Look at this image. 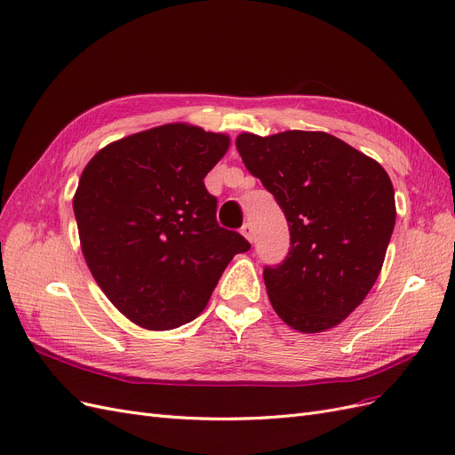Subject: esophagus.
Wrapping results in <instances>:
<instances>
[{"mask_svg":"<svg viewBox=\"0 0 455 455\" xmlns=\"http://www.w3.org/2000/svg\"><path fill=\"white\" fill-rule=\"evenodd\" d=\"M242 234L245 236V240L253 242V228H251V223H243V227H242Z\"/></svg>","mask_w":455,"mask_h":455,"instance_id":"esophagus-1","label":"esophagus"}]
</instances>
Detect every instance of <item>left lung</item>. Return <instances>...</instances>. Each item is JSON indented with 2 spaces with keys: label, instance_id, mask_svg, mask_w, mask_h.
I'll return each mask as SVG.
<instances>
[{
  "label": "left lung",
  "instance_id": "8db88e82",
  "mask_svg": "<svg viewBox=\"0 0 455 455\" xmlns=\"http://www.w3.org/2000/svg\"><path fill=\"white\" fill-rule=\"evenodd\" d=\"M236 149L289 223L285 260L262 272L272 307L300 332L336 327L384 265L397 215L387 172L327 132H245Z\"/></svg>",
  "mask_w": 455,
  "mask_h": 455
}]
</instances>
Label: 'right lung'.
Returning <instances> with one entry per match:
<instances>
[{"instance_id": "1", "label": "right lung", "mask_w": 455, "mask_h": 455, "mask_svg": "<svg viewBox=\"0 0 455 455\" xmlns=\"http://www.w3.org/2000/svg\"><path fill=\"white\" fill-rule=\"evenodd\" d=\"M230 138L185 123L138 132L98 151L73 196L86 265L132 323L170 331L193 321L249 242L217 225L204 178Z\"/></svg>"}]
</instances>
